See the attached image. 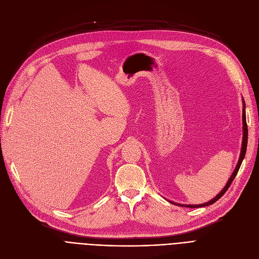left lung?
<instances>
[{
  "label": "left lung",
  "mask_w": 259,
  "mask_h": 259,
  "mask_svg": "<svg viewBox=\"0 0 259 259\" xmlns=\"http://www.w3.org/2000/svg\"><path fill=\"white\" fill-rule=\"evenodd\" d=\"M247 145H248V126H247V119H246V104H244V100L242 99V143H241V149H240V155H239V159L237 161V165L233 171V173L231 174L229 181L227 182L226 186L224 187V189L222 190V191L217 194L214 198H212L211 200L205 202V203H199V205H184V203H178L175 201H171L169 200V202L173 203V205H176V206H181V207H186V208H201V207H206V206H210L212 205V203H214L215 201L219 200L226 192L227 190L229 189V187L231 186V184H232L233 180L235 179V176L241 166V162L244 158V155H246V151H247Z\"/></svg>",
  "instance_id": "obj_1"
}]
</instances>
